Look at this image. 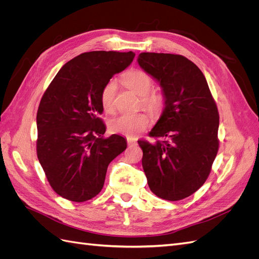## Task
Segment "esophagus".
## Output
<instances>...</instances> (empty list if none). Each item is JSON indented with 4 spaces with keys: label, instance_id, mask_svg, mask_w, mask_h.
<instances>
[{
    "label": "esophagus",
    "instance_id": "obj_1",
    "mask_svg": "<svg viewBox=\"0 0 259 259\" xmlns=\"http://www.w3.org/2000/svg\"><path fill=\"white\" fill-rule=\"evenodd\" d=\"M126 140H127V145H128V146L135 145V144H136V142H137V139H136V138H134V137H127V138H126Z\"/></svg>",
    "mask_w": 259,
    "mask_h": 259
}]
</instances>
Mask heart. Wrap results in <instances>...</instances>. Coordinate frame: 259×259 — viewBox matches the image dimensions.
<instances>
[{"label": "heart", "mask_w": 259, "mask_h": 259, "mask_svg": "<svg viewBox=\"0 0 259 259\" xmlns=\"http://www.w3.org/2000/svg\"><path fill=\"white\" fill-rule=\"evenodd\" d=\"M125 85L140 96L142 105L151 113L155 114L161 110L162 98L155 94H149L153 86L152 77L142 70H131L123 75ZM116 81L109 80L100 92V104L106 112H112L114 109V97ZM149 123L148 114L144 111L135 113H122L109 121V130L114 134L124 136H136L143 132Z\"/></svg>", "instance_id": "b5f03b06"}]
</instances>
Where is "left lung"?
I'll list each match as a JSON object with an SVG mask.
<instances>
[{"label": "left lung", "instance_id": "left-lung-1", "mask_svg": "<svg viewBox=\"0 0 259 259\" xmlns=\"http://www.w3.org/2000/svg\"><path fill=\"white\" fill-rule=\"evenodd\" d=\"M138 65L159 82L164 109L149 135L138 140L150 190L161 199L179 201L207 179L216 158L219 114L204 74L182 55L142 53Z\"/></svg>", "mask_w": 259, "mask_h": 259}]
</instances>
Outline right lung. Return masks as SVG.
Masks as SVG:
<instances>
[{
    "label": "right lung",
    "mask_w": 259,
    "mask_h": 259,
    "mask_svg": "<svg viewBox=\"0 0 259 259\" xmlns=\"http://www.w3.org/2000/svg\"><path fill=\"white\" fill-rule=\"evenodd\" d=\"M133 52L83 53L62 66L36 113V153L54 191L72 202L101 191L109 163L126 149L124 137L105 138L100 92L126 69Z\"/></svg>",
    "instance_id": "right-lung-1"
}]
</instances>
